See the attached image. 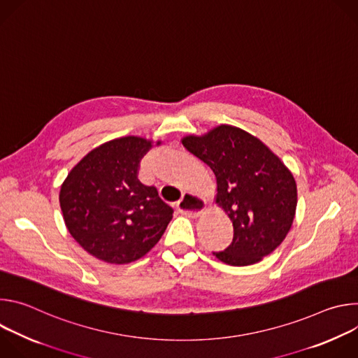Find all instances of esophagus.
<instances>
[{"instance_id":"34e87169","label":"esophagus","mask_w":358,"mask_h":358,"mask_svg":"<svg viewBox=\"0 0 358 358\" xmlns=\"http://www.w3.org/2000/svg\"><path fill=\"white\" fill-rule=\"evenodd\" d=\"M206 210V202L194 194H182L181 199L177 202V211L185 217H198Z\"/></svg>"}]
</instances>
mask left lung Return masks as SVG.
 Listing matches in <instances>:
<instances>
[{"instance_id":"8db88e82","label":"left lung","mask_w":358,"mask_h":358,"mask_svg":"<svg viewBox=\"0 0 358 358\" xmlns=\"http://www.w3.org/2000/svg\"><path fill=\"white\" fill-rule=\"evenodd\" d=\"M181 141L215 174L217 203L234 225L231 245L213 253L232 266L262 261L293 224L297 188L292 173L259 138L229 124Z\"/></svg>"}]
</instances>
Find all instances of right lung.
Wrapping results in <instances>:
<instances>
[{
	"instance_id": "obj_1",
	"label": "right lung",
	"mask_w": 358,
	"mask_h": 358,
	"mask_svg": "<svg viewBox=\"0 0 358 358\" xmlns=\"http://www.w3.org/2000/svg\"><path fill=\"white\" fill-rule=\"evenodd\" d=\"M160 141H157V145ZM150 140L127 136L108 141L71 170L59 192L65 225L94 258L130 264L155 246L173 218L156 187L138 181Z\"/></svg>"
}]
</instances>
